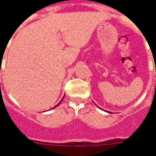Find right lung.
Here are the masks:
<instances>
[{"mask_svg":"<svg viewBox=\"0 0 156 156\" xmlns=\"http://www.w3.org/2000/svg\"><path fill=\"white\" fill-rule=\"evenodd\" d=\"M63 98H62V100H63ZM62 100H61V101H59V102H58V104H57V105H56V106H55V107H54V108H55V107H58V105H59V103H60L61 101H62Z\"/></svg>","mask_w":156,"mask_h":156,"instance_id":"1","label":"right lung"}]
</instances>
